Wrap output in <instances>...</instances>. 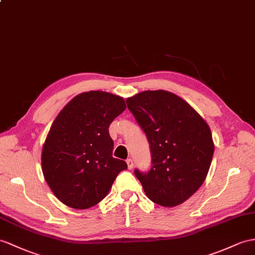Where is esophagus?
Here are the masks:
<instances>
[{"label":"esophagus","instance_id":"esophagus-1","mask_svg":"<svg viewBox=\"0 0 255 255\" xmlns=\"http://www.w3.org/2000/svg\"><path fill=\"white\" fill-rule=\"evenodd\" d=\"M127 163H128V170H132L133 169V160L132 159H128L127 160Z\"/></svg>","mask_w":255,"mask_h":255}]
</instances>
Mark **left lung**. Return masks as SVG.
<instances>
[{
    "label": "left lung",
    "instance_id": "8db88e82",
    "mask_svg": "<svg viewBox=\"0 0 255 255\" xmlns=\"http://www.w3.org/2000/svg\"><path fill=\"white\" fill-rule=\"evenodd\" d=\"M128 108L150 145L151 169L135 170L146 196L159 206H179L200 188L214 152L206 120L174 93L144 91L127 99Z\"/></svg>",
    "mask_w": 255,
    "mask_h": 255
}]
</instances>
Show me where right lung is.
<instances>
[{
	"mask_svg": "<svg viewBox=\"0 0 255 255\" xmlns=\"http://www.w3.org/2000/svg\"><path fill=\"white\" fill-rule=\"evenodd\" d=\"M127 108L123 97L90 91L73 97L54 120L42 148V172L66 206L84 210L107 196L116 177L128 169L113 157L109 126Z\"/></svg>",
	"mask_w": 255,
	"mask_h": 255,
	"instance_id": "1",
	"label": "right lung"
}]
</instances>
